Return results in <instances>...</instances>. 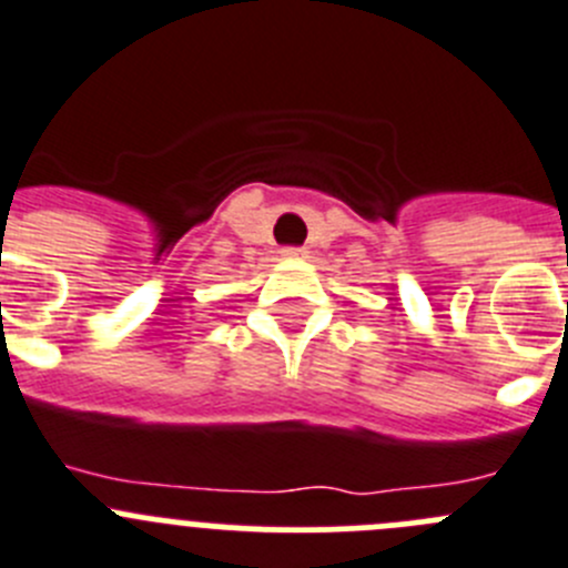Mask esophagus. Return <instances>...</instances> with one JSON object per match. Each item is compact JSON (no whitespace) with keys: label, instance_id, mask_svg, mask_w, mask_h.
<instances>
[{"label":"esophagus","instance_id":"obj_1","mask_svg":"<svg viewBox=\"0 0 568 568\" xmlns=\"http://www.w3.org/2000/svg\"><path fill=\"white\" fill-rule=\"evenodd\" d=\"M281 256H287V258H304L306 251H304V247H284V251H281Z\"/></svg>","mask_w":568,"mask_h":568}]
</instances>
